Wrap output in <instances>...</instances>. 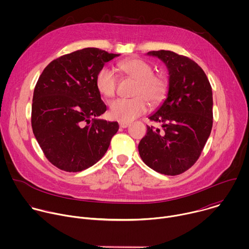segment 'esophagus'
I'll return each instance as SVG.
<instances>
[{
    "label": "esophagus",
    "mask_w": 249,
    "mask_h": 249,
    "mask_svg": "<svg viewBox=\"0 0 249 249\" xmlns=\"http://www.w3.org/2000/svg\"><path fill=\"white\" fill-rule=\"evenodd\" d=\"M119 126L120 128H127L129 126V122H119Z\"/></svg>",
    "instance_id": "34e87169"
}]
</instances>
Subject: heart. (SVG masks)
Wrapping results in <instances>:
<instances>
[{
    "label": "heart",
    "mask_w": 249,
    "mask_h": 249,
    "mask_svg": "<svg viewBox=\"0 0 249 249\" xmlns=\"http://www.w3.org/2000/svg\"><path fill=\"white\" fill-rule=\"evenodd\" d=\"M118 70L128 78L136 81L131 98H117L109 104L111 118L128 122L144 114L148 102L153 105L160 103L168 91V80L165 76L155 74L153 66L144 59L130 58L118 64ZM118 79L108 67H102L96 74L95 87L104 97H112L116 92Z\"/></svg>",
    "instance_id": "heart-1"
}]
</instances>
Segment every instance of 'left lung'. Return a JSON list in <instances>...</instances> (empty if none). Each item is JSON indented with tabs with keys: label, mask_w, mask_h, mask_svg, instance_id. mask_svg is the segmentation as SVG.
I'll return each mask as SVG.
<instances>
[{
	"label": "left lung",
	"mask_w": 249,
	"mask_h": 249,
	"mask_svg": "<svg viewBox=\"0 0 249 249\" xmlns=\"http://www.w3.org/2000/svg\"><path fill=\"white\" fill-rule=\"evenodd\" d=\"M167 66V97L149 119L161 129L147 126L140 141L141 159L152 169L177 175L199 159L213 126V93L203 69L190 58L172 51H150Z\"/></svg>",
	"instance_id": "obj_1"
}]
</instances>
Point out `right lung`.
I'll use <instances>...</instances> for the list:
<instances>
[{
  "label": "right lung",
  "instance_id": "right-lung-1",
  "mask_svg": "<svg viewBox=\"0 0 249 249\" xmlns=\"http://www.w3.org/2000/svg\"><path fill=\"white\" fill-rule=\"evenodd\" d=\"M118 56L85 48L50 62L35 85L31 106L33 134L56 167L78 172L96 163L119 129L96 119L106 111L95 87L98 71Z\"/></svg>",
  "mask_w": 249,
  "mask_h": 249
}]
</instances>
